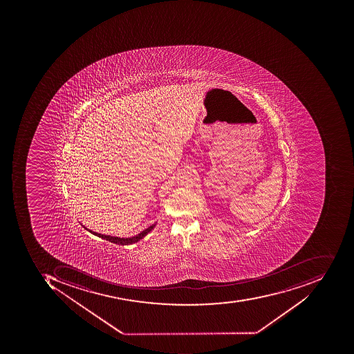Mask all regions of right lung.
<instances>
[{
    "instance_id": "obj_1",
    "label": "right lung",
    "mask_w": 354,
    "mask_h": 354,
    "mask_svg": "<svg viewBox=\"0 0 354 354\" xmlns=\"http://www.w3.org/2000/svg\"><path fill=\"white\" fill-rule=\"evenodd\" d=\"M156 223L152 224L148 229L145 230V231L139 233L138 235L134 236V237H130V239H120V237H113V236L104 235V234L97 233V232L91 231V230H88L87 227H85L87 231L91 232L93 235L97 236L100 239H106V241H111L113 243H117V245H132V243H137V241H140V239H144L145 236L147 234L150 233L153 229H154Z\"/></svg>"
}]
</instances>
